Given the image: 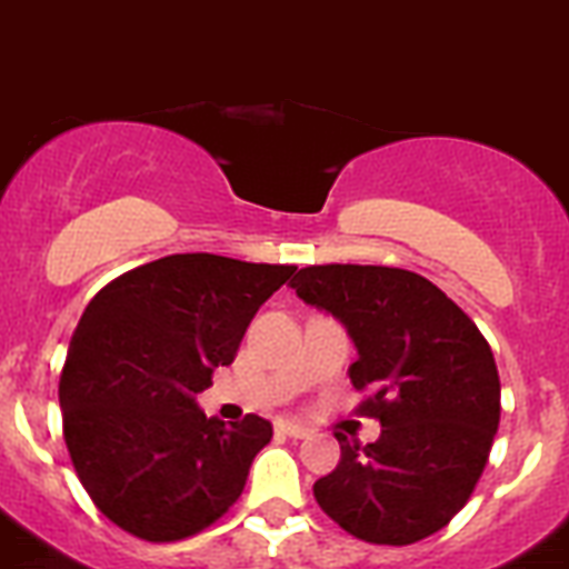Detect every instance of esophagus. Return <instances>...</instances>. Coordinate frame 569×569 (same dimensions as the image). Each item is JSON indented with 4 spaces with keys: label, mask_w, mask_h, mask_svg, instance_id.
I'll list each match as a JSON object with an SVG mask.
<instances>
[{
    "label": "esophagus",
    "mask_w": 569,
    "mask_h": 569,
    "mask_svg": "<svg viewBox=\"0 0 569 569\" xmlns=\"http://www.w3.org/2000/svg\"><path fill=\"white\" fill-rule=\"evenodd\" d=\"M278 431L286 433V437H291V439H309L311 437L309 428H303V425H295V422H286V419H280L278 422Z\"/></svg>",
    "instance_id": "34e87169"
}]
</instances>
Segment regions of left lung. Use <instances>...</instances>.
<instances>
[{
  "mask_svg": "<svg viewBox=\"0 0 569 569\" xmlns=\"http://www.w3.org/2000/svg\"><path fill=\"white\" fill-rule=\"evenodd\" d=\"M291 289L329 311L357 346L348 377L380 419L377 442L335 433L340 465L315 499L346 533L413 545L448 525L473 493L501 413L493 351L476 322L422 274L391 266H306Z\"/></svg>",
  "mask_w": 569,
  "mask_h": 569,
  "instance_id": "left-lung-1",
  "label": "left lung"
}]
</instances>
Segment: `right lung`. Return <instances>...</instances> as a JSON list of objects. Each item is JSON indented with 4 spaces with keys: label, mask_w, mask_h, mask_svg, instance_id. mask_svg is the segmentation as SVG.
Returning a JSON list of instances; mask_svg holds the SVG:
<instances>
[{
    "label": "right lung",
    "mask_w": 569,
    "mask_h": 569,
    "mask_svg": "<svg viewBox=\"0 0 569 569\" xmlns=\"http://www.w3.org/2000/svg\"><path fill=\"white\" fill-rule=\"evenodd\" d=\"M297 266L170 254L107 283L61 368V428L96 508L144 541H178L243 493L272 425L207 419L196 397Z\"/></svg>",
    "instance_id": "1"
}]
</instances>
